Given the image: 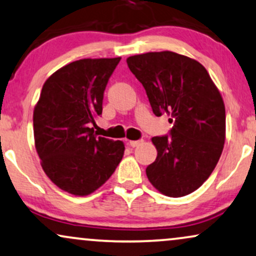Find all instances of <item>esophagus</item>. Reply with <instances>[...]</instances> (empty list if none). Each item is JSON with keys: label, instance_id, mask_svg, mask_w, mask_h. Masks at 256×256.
Listing matches in <instances>:
<instances>
[{"label": "esophagus", "instance_id": "esophagus-1", "mask_svg": "<svg viewBox=\"0 0 256 256\" xmlns=\"http://www.w3.org/2000/svg\"><path fill=\"white\" fill-rule=\"evenodd\" d=\"M142 142H144L142 140H138V141H129V146H130V147L134 148V147H138V144H141Z\"/></svg>", "mask_w": 256, "mask_h": 256}]
</instances>
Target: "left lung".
Here are the masks:
<instances>
[{
  "instance_id": "8db88e82",
  "label": "left lung",
  "mask_w": 256,
  "mask_h": 256,
  "mask_svg": "<svg viewBox=\"0 0 256 256\" xmlns=\"http://www.w3.org/2000/svg\"><path fill=\"white\" fill-rule=\"evenodd\" d=\"M147 92L152 112L169 115V135L152 138L156 160L146 169L148 180L170 198L201 187L221 156L226 136L224 100L201 63L172 52H146L127 58Z\"/></svg>"
}]
</instances>
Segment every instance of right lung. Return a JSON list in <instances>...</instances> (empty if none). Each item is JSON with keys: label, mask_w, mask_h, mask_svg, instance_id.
<instances>
[{"label": "right lung", "mask_w": 256, "mask_h": 256, "mask_svg": "<svg viewBox=\"0 0 256 256\" xmlns=\"http://www.w3.org/2000/svg\"><path fill=\"white\" fill-rule=\"evenodd\" d=\"M121 58H84L55 72L35 106V147L47 176L68 193L84 196L101 187L124 152L122 141L98 136L104 92Z\"/></svg>", "instance_id": "obj_1"}]
</instances>
